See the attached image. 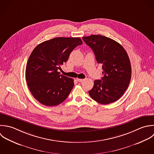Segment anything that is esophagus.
Returning <instances> with one entry per match:
<instances>
[{
    "mask_svg": "<svg viewBox=\"0 0 154 154\" xmlns=\"http://www.w3.org/2000/svg\"><path fill=\"white\" fill-rule=\"evenodd\" d=\"M76 80L77 81V82H83V80H84V79H76Z\"/></svg>",
    "mask_w": 154,
    "mask_h": 154,
    "instance_id": "esophagus-1",
    "label": "esophagus"
}]
</instances>
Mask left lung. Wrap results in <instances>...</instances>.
<instances>
[{
    "instance_id": "obj_1",
    "label": "left lung",
    "mask_w": 154,
    "mask_h": 154,
    "mask_svg": "<svg viewBox=\"0 0 154 154\" xmlns=\"http://www.w3.org/2000/svg\"><path fill=\"white\" fill-rule=\"evenodd\" d=\"M93 50L96 60L102 64V80L94 81L89 91L90 97L102 104L119 100L128 87L131 77L129 57L124 47L115 40L101 35H92L82 38Z\"/></svg>"
}]
</instances>
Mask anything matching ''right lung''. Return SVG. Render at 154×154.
Instances as JSON below:
<instances>
[{
  "label": "right lung",
  "mask_w": 154,
  "mask_h": 154,
  "mask_svg": "<svg viewBox=\"0 0 154 154\" xmlns=\"http://www.w3.org/2000/svg\"><path fill=\"white\" fill-rule=\"evenodd\" d=\"M83 42L80 38L58 37L38 44L31 53L26 68V80L33 97L46 106L64 101L74 87V80L58 69L71 52Z\"/></svg>",
  "instance_id": "right-lung-1"
}]
</instances>
